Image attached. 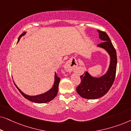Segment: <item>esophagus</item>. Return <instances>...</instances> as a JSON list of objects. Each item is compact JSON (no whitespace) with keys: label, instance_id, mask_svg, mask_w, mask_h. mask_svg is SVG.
<instances>
[{"label":"esophagus","instance_id":"1","mask_svg":"<svg viewBox=\"0 0 131 131\" xmlns=\"http://www.w3.org/2000/svg\"><path fill=\"white\" fill-rule=\"evenodd\" d=\"M78 66V62L76 59H71L66 62L64 69L67 71H72L75 70Z\"/></svg>","mask_w":131,"mask_h":131}]
</instances>
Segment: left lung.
I'll return each instance as SVG.
<instances>
[{
	"instance_id": "obj_1",
	"label": "left lung",
	"mask_w": 131,
	"mask_h": 131,
	"mask_svg": "<svg viewBox=\"0 0 131 131\" xmlns=\"http://www.w3.org/2000/svg\"><path fill=\"white\" fill-rule=\"evenodd\" d=\"M99 37L103 42L98 46L106 50L110 56V64L107 73L100 78H93L87 71L80 76L81 82L76 88L77 92L82 98L89 100L97 99L104 95L112 87L115 79L117 55L108 36L104 31L98 30Z\"/></svg>"
}]
</instances>
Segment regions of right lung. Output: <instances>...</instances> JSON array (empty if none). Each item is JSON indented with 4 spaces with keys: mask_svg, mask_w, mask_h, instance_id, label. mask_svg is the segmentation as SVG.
<instances>
[{
    "mask_svg": "<svg viewBox=\"0 0 131 131\" xmlns=\"http://www.w3.org/2000/svg\"><path fill=\"white\" fill-rule=\"evenodd\" d=\"M25 34H26V32H23V33H22L20 36H19V37H18V42H19V39H20L21 37H22L23 36H24ZM60 81V78H59V77L57 75L56 73H55V82L52 88L49 91H48V92L44 93V94H40L36 96L27 95L24 94V93H23L22 91H21L20 89H19L17 86H16L15 84V85L16 86V87L17 88V89H18L19 92H20L21 95H22L24 98H26V99H27L28 100H30V101L34 102V103H48V102L51 101V100H52L53 98L57 96V93H58V86H59Z\"/></svg>",
    "mask_w": 131,
    "mask_h": 131,
    "instance_id": "obj_1",
    "label": "right lung"
}]
</instances>
